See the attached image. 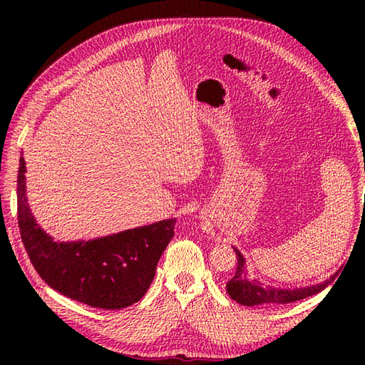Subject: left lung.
<instances>
[{"label": "left lung", "instance_id": "8db88e82", "mask_svg": "<svg viewBox=\"0 0 365 365\" xmlns=\"http://www.w3.org/2000/svg\"><path fill=\"white\" fill-rule=\"evenodd\" d=\"M237 254V269L234 277L226 284V292L232 299H235L242 306H276L287 304V302L299 301L307 297H312L319 292L324 290L327 287L334 281L337 273L329 276V279L320 284L311 287H298V289H277V287L263 285L259 279L247 277L246 259L237 247H234Z\"/></svg>", "mask_w": 365, "mask_h": 365}]
</instances>
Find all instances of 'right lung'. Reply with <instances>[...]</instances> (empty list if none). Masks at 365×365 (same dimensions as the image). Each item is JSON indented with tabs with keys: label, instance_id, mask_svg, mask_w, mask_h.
<instances>
[{
	"label": "right lung",
	"instance_id": "right-lung-1",
	"mask_svg": "<svg viewBox=\"0 0 365 365\" xmlns=\"http://www.w3.org/2000/svg\"><path fill=\"white\" fill-rule=\"evenodd\" d=\"M26 163L17 178L19 227L33 267L53 290L91 307L115 311L141 299L174 237L175 220L80 242H54L38 226L26 197Z\"/></svg>",
	"mask_w": 365,
	"mask_h": 365
}]
</instances>
